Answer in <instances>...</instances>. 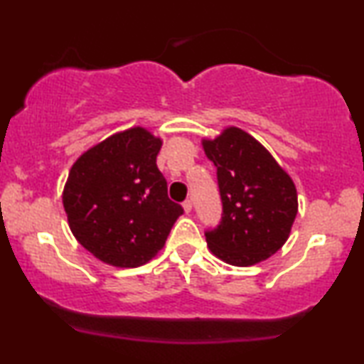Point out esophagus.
I'll return each mask as SVG.
<instances>
[{"label": "esophagus", "instance_id": "esophagus-1", "mask_svg": "<svg viewBox=\"0 0 364 364\" xmlns=\"http://www.w3.org/2000/svg\"><path fill=\"white\" fill-rule=\"evenodd\" d=\"M182 207H183V210H186V213H191L192 212V200H183V203H182Z\"/></svg>", "mask_w": 364, "mask_h": 364}]
</instances>
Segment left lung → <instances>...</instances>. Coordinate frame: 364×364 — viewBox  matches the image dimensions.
Returning a JSON list of instances; mask_svg holds the SVG:
<instances>
[{
  "label": "left lung",
  "instance_id": "obj_1",
  "mask_svg": "<svg viewBox=\"0 0 364 364\" xmlns=\"http://www.w3.org/2000/svg\"><path fill=\"white\" fill-rule=\"evenodd\" d=\"M217 168L222 220L205 232L213 255L235 267H250L277 253L290 235L298 212L291 177L270 152L238 127L202 141Z\"/></svg>",
  "mask_w": 364,
  "mask_h": 364
}]
</instances>
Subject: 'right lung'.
<instances>
[{"instance_id":"right-lung-1","label":"right lung","mask_w":364,"mask_h":364,"mask_svg":"<svg viewBox=\"0 0 364 364\" xmlns=\"http://www.w3.org/2000/svg\"><path fill=\"white\" fill-rule=\"evenodd\" d=\"M161 147L147 129L131 127L89 149L69 171L63 191L69 228L107 265L136 268L152 260L183 213L157 168Z\"/></svg>"}]
</instances>
